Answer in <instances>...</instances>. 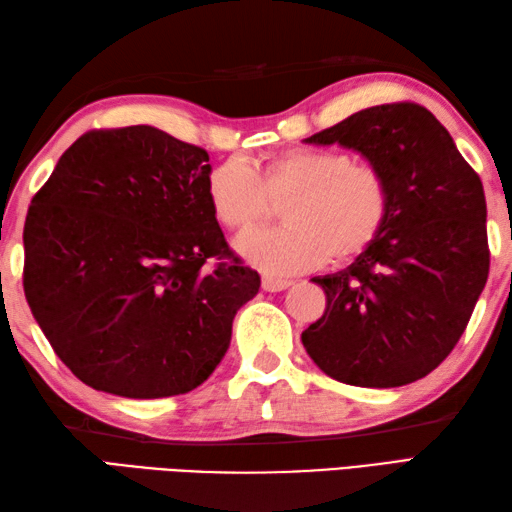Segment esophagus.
<instances>
[{
    "mask_svg": "<svg viewBox=\"0 0 512 512\" xmlns=\"http://www.w3.org/2000/svg\"><path fill=\"white\" fill-rule=\"evenodd\" d=\"M290 284H292V281L286 279V277H270V275H266V277L262 279V288H264L266 292H279V290L288 288Z\"/></svg>",
    "mask_w": 512,
    "mask_h": 512,
    "instance_id": "34e87169",
    "label": "esophagus"
}]
</instances>
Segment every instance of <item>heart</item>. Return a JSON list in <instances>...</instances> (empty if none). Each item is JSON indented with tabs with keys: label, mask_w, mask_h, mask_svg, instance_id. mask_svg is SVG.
<instances>
[{
	"label": "heart",
	"mask_w": 512,
	"mask_h": 512,
	"mask_svg": "<svg viewBox=\"0 0 512 512\" xmlns=\"http://www.w3.org/2000/svg\"><path fill=\"white\" fill-rule=\"evenodd\" d=\"M217 222L244 233L281 204L284 226L237 239L239 255L273 275L350 262L383 231L391 206L385 173L339 149L297 147L250 169L224 160L206 176Z\"/></svg>",
	"instance_id": "b5f03b06"
}]
</instances>
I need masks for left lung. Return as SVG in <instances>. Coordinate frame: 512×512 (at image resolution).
Listing matches in <instances>:
<instances>
[{
	"instance_id": "1",
	"label": "left lung",
	"mask_w": 512,
	"mask_h": 512,
	"mask_svg": "<svg viewBox=\"0 0 512 512\" xmlns=\"http://www.w3.org/2000/svg\"><path fill=\"white\" fill-rule=\"evenodd\" d=\"M306 143L356 149L385 173L391 206L354 264L312 279L325 312L301 343L345 385L413 383L451 354L486 286L482 180L438 118L409 101L367 107Z\"/></svg>"
}]
</instances>
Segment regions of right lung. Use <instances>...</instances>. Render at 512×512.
<instances>
[{
  "label": "right lung",
  "mask_w": 512,
  "mask_h": 512,
  "mask_svg": "<svg viewBox=\"0 0 512 512\" xmlns=\"http://www.w3.org/2000/svg\"><path fill=\"white\" fill-rule=\"evenodd\" d=\"M209 154L149 125L94 129L65 151L24 226V292L70 372L107 394L202 385L231 343L257 270L206 200ZM226 258L215 271L205 259Z\"/></svg>",
  "instance_id": "1"
}]
</instances>
